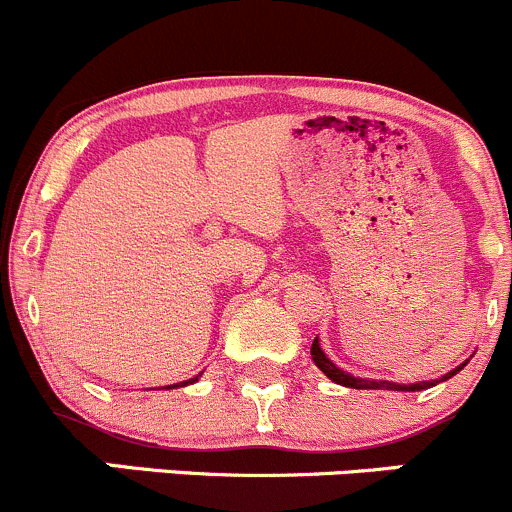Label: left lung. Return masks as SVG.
Masks as SVG:
<instances>
[{"mask_svg":"<svg viewBox=\"0 0 512 512\" xmlns=\"http://www.w3.org/2000/svg\"><path fill=\"white\" fill-rule=\"evenodd\" d=\"M312 359H314V364H317L319 369L324 371V376H329L334 384L347 386V389H386V391H423V389H431V386H436V384H441V381L456 376L458 371H461L463 366L471 361V359H466L463 364H458L456 369H451L448 374H443L441 379L416 381V384H396V381H384V379H361V376H354V374H349V371L339 369V366L334 364V361L329 359L327 354H324V349L319 347V339H314V342H312Z\"/></svg>","mask_w":512,"mask_h":512,"instance_id":"obj_1","label":"left lung"}]
</instances>
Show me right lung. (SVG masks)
I'll return each mask as SVG.
<instances>
[{
    "instance_id": "1",
    "label": "right lung",
    "mask_w": 512,
    "mask_h": 512,
    "mask_svg": "<svg viewBox=\"0 0 512 512\" xmlns=\"http://www.w3.org/2000/svg\"><path fill=\"white\" fill-rule=\"evenodd\" d=\"M198 376H203V371H200ZM198 376H193V379H188V381H180V384H170V386H163V389H178V386H188V384H195V381H198Z\"/></svg>"
}]
</instances>
